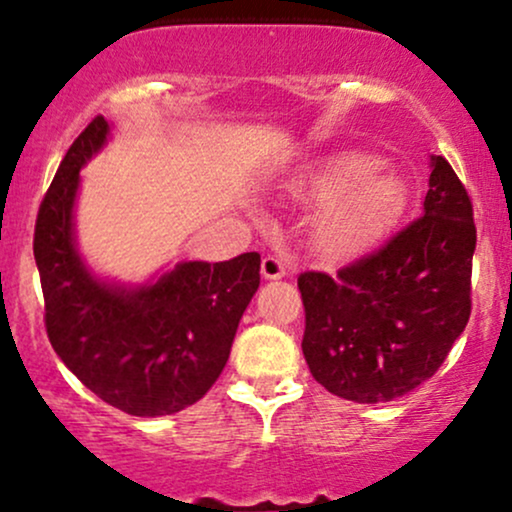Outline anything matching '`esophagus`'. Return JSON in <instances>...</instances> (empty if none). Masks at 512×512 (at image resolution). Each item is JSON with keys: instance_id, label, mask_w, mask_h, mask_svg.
Returning <instances> with one entry per match:
<instances>
[{"instance_id": "34e87169", "label": "esophagus", "mask_w": 512, "mask_h": 512, "mask_svg": "<svg viewBox=\"0 0 512 512\" xmlns=\"http://www.w3.org/2000/svg\"><path fill=\"white\" fill-rule=\"evenodd\" d=\"M262 276L264 279H284L286 276V264L279 260V257H274V255H267L262 260Z\"/></svg>"}]
</instances>
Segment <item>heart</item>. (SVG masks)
Returning a JSON list of instances; mask_svg holds the SVG:
<instances>
[{"mask_svg":"<svg viewBox=\"0 0 512 512\" xmlns=\"http://www.w3.org/2000/svg\"><path fill=\"white\" fill-rule=\"evenodd\" d=\"M310 199H327L315 216V240L332 257L368 248L402 207L404 187L368 151H339L303 178Z\"/></svg>","mask_w":512,"mask_h":512,"instance_id":"b5f03b06","label":"heart"}]
</instances>
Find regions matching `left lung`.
Instances as JSON below:
<instances>
[{
	"instance_id": "8db88e82",
	"label": "left lung",
	"mask_w": 512,
	"mask_h": 512,
	"mask_svg": "<svg viewBox=\"0 0 512 512\" xmlns=\"http://www.w3.org/2000/svg\"><path fill=\"white\" fill-rule=\"evenodd\" d=\"M472 202L431 156L424 216L337 274L303 272V356L332 395L392 402L431 378L472 313Z\"/></svg>"
}]
</instances>
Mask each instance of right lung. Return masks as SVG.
Returning <instances> with one entry per match:
<instances>
[{"label": "right lung", "mask_w": 512, "mask_h": 512, "mask_svg": "<svg viewBox=\"0 0 512 512\" xmlns=\"http://www.w3.org/2000/svg\"><path fill=\"white\" fill-rule=\"evenodd\" d=\"M96 117L69 146L35 221L33 255L55 354L93 395L132 416H166L209 392L260 286V255L178 262L144 284L103 279L79 252V170L108 144Z\"/></svg>", "instance_id": "obj_1"}]
</instances>
